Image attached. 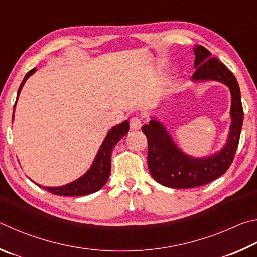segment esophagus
I'll return each mask as SVG.
<instances>
[{
	"label": "esophagus",
	"mask_w": 257,
	"mask_h": 257,
	"mask_svg": "<svg viewBox=\"0 0 257 257\" xmlns=\"http://www.w3.org/2000/svg\"><path fill=\"white\" fill-rule=\"evenodd\" d=\"M130 126H131L132 130H140L142 126V120L139 117H133V118L130 120Z\"/></svg>",
	"instance_id": "esophagus-1"
}]
</instances>
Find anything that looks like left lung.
<instances>
[{"instance_id": "obj_1", "label": "left lung", "mask_w": 257, "mask_h": 257, "mask_svg": "<svg viewBox=\"0 0 257 257\" xmlns=\"http://www.w3.org/2000/svg\"><path fill=\"white\" fill-rule=\"evenodd\" d=\"M195 73L193 82L217 81L226 84L231 96L230 118L227 141L219 151L205 157L187 155L173 140L165 125L151 116L142 131L148 139V167L156 182L170 188H191L214 181L227 172L235 157L244 120L240 89L235 76L218 58L201 45L193 48Z\"/></svg>"}]
</instances>
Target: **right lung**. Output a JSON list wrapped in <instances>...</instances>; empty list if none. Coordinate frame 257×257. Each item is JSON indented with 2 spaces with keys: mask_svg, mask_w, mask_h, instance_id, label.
Instances as JSON below:
<instances>
[{
  "mask_svg": "<svg viewBox=\"0 0 257 257\" xmlns=\"http://www.w3.org/2000/svg\"><path fill=\"white\" fill-rule=\"evenodd\" d=\"M36 72V69L30 70L28 73L22 80V82L18 90L17 94V100L19 98V94L21 92V89L24 87L26 81L29 79V76L33 75ZM16 100V103H17ZM15 109L16 105L13 107V116H12V121L15 118ZM130 130V124L128 120H124L123 123H120L116 126H112V127L108 131L107 136L103 139L100 148L97 152L96 157L92 161L90 168L85 172L82 176L79 177L75 181L67 183L65 185L62 186H56V187H51V186H42L45 191L51 192L55 195H62V196H81V195H88L91 194L100 190V188L105 185L108 181V177H109L110 174V168H111V150L114 149V147L117 145L121 138L126 136Z\"/></svg>",
  "mask_w": 257,
  "mask_h": 257,
  "instance_id": "1",
  "label": "right lung"
}]
</instances>
